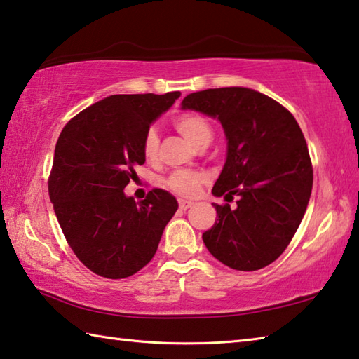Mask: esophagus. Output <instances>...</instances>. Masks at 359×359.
I'll return each instance as SVG.
<instances>
[{
    "instance_id": "34e87169",
    "label": "esophagus",
    "mask_w": 359,
    "mask_h": 359,
    "mask_svg": "<svg viewBox=\"0 0 359 359\" xmlns=\"http://www.w3.org/2000/svg\"><path fill=\"white\" fill-rule=\"evenodd\" d=\"M193 205L191 201H185V199H179V208L180 210H188Z\"/></svg>"
}]
</instances>
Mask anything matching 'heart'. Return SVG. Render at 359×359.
<instances>
[{
	"mask_svg": "<svg viewBox=\"0 0 359 359\" xmlns=\"http://www.w3.org/2000/svg\"><path fill=\"white\" fill-rule=\"evenodd\" d=\"M172 126L179 133L193 142L194 146H201L202 142L210 141L212 128L204 117L193 113H184L174 117ZM158 152V135L154 128L147 130L144 138H142V155L146 160H154ZM205 182V175L198 171H188L180 169L169 175L166 185L171 191L180 194V196H194L199 188Z\"/></svg>",
	"mask_w": 359,
	"mask_h": 359,
	"instance_id": "1",
	"label": "heart"
}]
</instances>
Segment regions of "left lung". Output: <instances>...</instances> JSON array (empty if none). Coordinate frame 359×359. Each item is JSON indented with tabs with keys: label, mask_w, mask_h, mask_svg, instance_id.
<instances>
[{
	"label": "left lung",
	"mask_w": 359,
	"mask_h": 359,
	"mask_svg": "<svg viewBox=\"0 0 359 359\" xmlns=\"http://www.w3.org/2000/svg\"><path fill=\"white\" fill-rule=\"evenodd\" d=\"M218 119L227 140L226 163L213 196L218 219L202 240L213 257L240 271H254L281 256L304 217L312 191L309 151L295 117L276 100L250 88H218L182 100Z\"/></svg>",
	"instance_id": "1"
}]
</instances>
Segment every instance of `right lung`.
<instances>
[{"label":"right lung","mask_w":359,"mask_h":359,"mask_svg":"<svg viewBox=\"0 0 359 359\" xmlns=\"http://www.w3.org/2000/svg\"><path fill=\"white\" fill-rule=\"evenodd\" d=\"M180 97L179 90L117 94L70 119L57 138L48 193L72 251L95 275L122 279L151 262L177 210L171 193L154 188L135 202L123 188L144 165L142 138Z\"/></svg>","instance_id":"obj_1"}]
</instances>
